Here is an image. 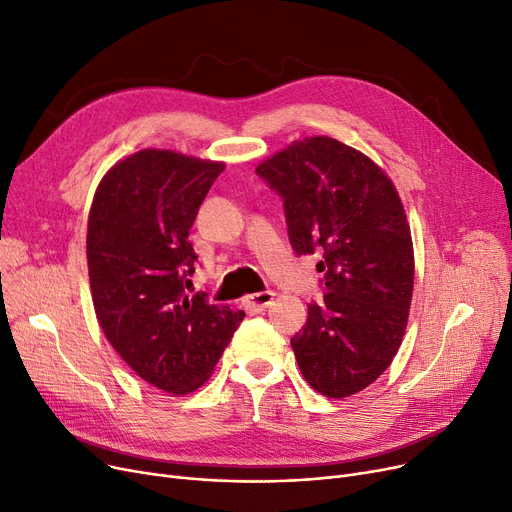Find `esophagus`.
Returning <instances> with one entry per match:
<instances>
[{
	"label": "esophagus",
	"instance_id": "esophagus-1",
	"mask_svg": "<svg viewBox=\"0 0 512 512\" xmlns=\"http://www.w3.org/2000/svg\"><path fill=\"white\" fill-rule=\"evenodd\" d=\"M273 300H275L273 291H258V294L243 298V304H246V308L250 310H264L266 306L273 304Z\"/></svg>",
	"mask_w": 512,
	"mask_h": 512
}]
</instances>
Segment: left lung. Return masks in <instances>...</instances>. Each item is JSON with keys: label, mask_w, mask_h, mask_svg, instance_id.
<instances>
[{"label": "left lung", "mask_w": 512, "mask_h": 512, "mask_svg": "<svg viewBox=\"0 0 512 512\" xmlns=\"http://www.w3.org/2000/svg\"><path fill=\"white\" fill-rule=\"evenodd\" d=\"M283 198L291 248L319 252L321 304L291 337L308 385L348 398L392 364L408 323L415 252L398 191L362 152L331 137H306L258 164Z\"/></svg>", "instance_id": "obj_1"}]
</instances>
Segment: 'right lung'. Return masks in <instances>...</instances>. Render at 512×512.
I'll return each mask as SVG.
<instances>
[{"mask_svg":"<svg viewBox=\"0 0 512 512\" xmlns=\"http://www.w3.org/2000/svg\"><path fill=\"white\" fill-rule=\"evenodd\" d=\"M223 162L141 150L97 185L87 266L97 321L129 367L168 394L204 385L246 312L187 296L189 229Z\"/></svg>","mask_w":512,"mask_h":512,"instance_id":"right-lung-1","label":"right lung"}]
</instances>
